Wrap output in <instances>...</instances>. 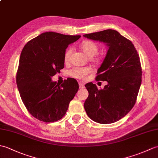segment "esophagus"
I'll return each mask as SVG.
<instances>
[{
	"label": "esophagus",
	"instance_id": "esophagus-1",
	"mask_svg": "<svg viewBox=\"0 0 158 158\" xmlns=\"http://www.w3.org/2000/svg\"><path fill=\"white\" fill-rule=\"evenodd\" d=\"M79 88H84V84H83V83H81V82L79 83Z\"/></svg>",
	"mask_w": 158,
	"mask_h": 158
}]
</instances>
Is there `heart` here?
<instances>
[{
	"instance_id": "heart-1",
	"label": "heart",
	"mask_w": 158,
	"mask_h": 158,
	"mask_svg": "<svg viewBox=\"0 0 158 158\" xmlns=\"http://www.w3.org/2000/svg\"><path fill=\"white\" fill-rule=\"evenodd\" d=\"M81 48L85 54L88 56L89 58H92L94 56H95L97 53L98 52V45L96 44L95 42L92 41H89V40H87V41H84L82 42L81 44ZM73 53V49L69 48L64 53V59L65 62H69L70 60V57L71 53ZM96 61L98 60V59L95 60ZM92 72V69L89 66L87 67H75L73 69H71L69 71V75L72 77H74L75 79H81L85 78V77L89 75V73Z\"/></svg>"
}]
</instances>
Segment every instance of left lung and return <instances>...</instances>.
<instances>
[{"mask_svg":"<svg viewBox=\"0 0 158 158\" xmlns=\"http://www.w3.org/2000/svg\"><path fill=\"white\" fill-rule=\"evenodd\" d=\"M106 43L108 52L97 71L96 81H107L102 89L88 83L89 96L84 108L90 119L102 124L112 123L128 113L135 105L142 81V68L135 45L115 30L83 35Z\"/></svg>","mask_w":158,"mask_h":158,"instance_id":"8db88e82","label":"left lung"}]
</instances>
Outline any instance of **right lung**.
<instances>
[{
    "label": "right lung",
    "mask_w": 158,
    "mask_h": 158,
    "mask_svg": "<svg viewBox=\"0 0 158 158\" xmlns=\"http://www.w3.org/2000/svg\"><path fill=\"white\" fill-rule=\"evenodd\" d=\"M80 37L46 32L23 47L16 83L23 105L36 119L49 123L65 115L79 84L69 78L60 85L51 78L64 67L66 49Z\"/></svg>",
    "instance_id": "right-lung-1"
}]
</instances>
